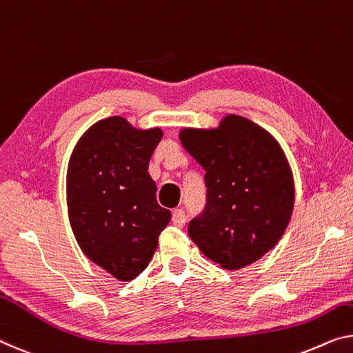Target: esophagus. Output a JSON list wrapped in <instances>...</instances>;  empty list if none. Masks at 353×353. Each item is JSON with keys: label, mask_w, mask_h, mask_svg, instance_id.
Masks as SVG:
<instances>
[{"label": "esophagus", "mask_w": 353, "mask_h": 353, "mask_svg": "<svg viewBox=\"0 0 353 353\" xmlns=\"http://www.w3.org/2000/svg\"><path fill=\"white\" fill-rule=\"evenodd\" d=\"M172 223H174V227L177 228H182L183 225H185V212H183L182 209L172 210Z\"/></svg>", "instance_id": "34e87169"}]
</instances>
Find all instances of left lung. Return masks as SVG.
<instances>
[{
    "mask_svg": "<svg viewBox=\"0 0 353 353\" xmlns=\"http://www.w3.org/2000/svg\"><path fill=\"white\" fill-rule=\"evenodd\" d=\"M181 141L206 171L208 188L188 236L227 270L261 259L282 238L293 210V177L281 145L239 115H227L217 130H182Z\"/></svg>",
    "mask_w": 353,
    "mask_h": 353,
    "instance_id": "1",
    "label": "left lung"
}]
</instances>
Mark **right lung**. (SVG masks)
I'll list each match as a JSON object with an SVG mask.
<instances>
[{"label": "right lung", "instance_id": "right-lung-1", "mask_svg": "<svg viewBox=\"0 0 353 353\" xmlns=\"http://www.w3.org/2000/svg\"><path fill=\"white\" fill-rule=\"evenodd\" d=\"M160 139V128L136 130L122 117H109L90 126L71 155V228L83 254L119 281L145 270L171 220L147 172Z\"/></svg>", "mask_w": 353, "mask_h": 353}]
</instances>
